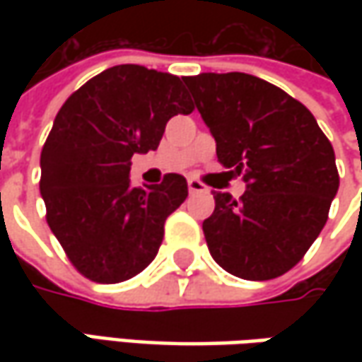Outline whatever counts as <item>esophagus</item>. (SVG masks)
<instances>
[{
  "mask_svg": "<svg viewBox=\"0 0 362 362\" xmlns=\"http://www.w3.org/2000/svg\"><path fill=\"white\" fill-rule=\"evenodd\" d=\"M187 187H189V193H203V191H207V187L203 185L199 179H189Z\"/></svg>",
  "mask_w": 362,
  "mask_h": 362,
  "instance_id": "esophagus-1",
  "label": "esophagus"
}]
</instances>
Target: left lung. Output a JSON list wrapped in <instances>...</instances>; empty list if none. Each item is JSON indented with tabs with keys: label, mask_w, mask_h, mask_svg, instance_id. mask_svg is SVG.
Returning <instances> with one entry per match:
<instances>
[{
	"label": "left lung",
	"mask_w": 362,
	"mask_h": 362,
	"mask_svg": "<svg viewBox=\"0 0 362 362\" xmlns=\"http://www.w3.org/2000/svg\"><path fill=\"white\" fill-rule=\"evenodd\" d=\"M214 134L217 160L242 175L240 202L216 193L203 221L209 254L243 280H272L298 264L339 191L332 145L313 112L262 78L205 72L183 78Z\"/></svg>",
	"instance_id": "1"
}]
</instances>
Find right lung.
<instances>
[{
    "label": "right lung",
    "instance_id": "obj_1",
    "mask_svg": "<svg viewBox=\"0 0 362 362\" xmlns=\"http://www.w3.org/2000/svg\"><path fill=\"white\" fill-rule=\"evenodd\" d=\"M191 110L181 78L136 64L100 72L62 105L42 148L40 193L49 230L82 276L117 284L155 259L187 181L169 173L132 187L131 159L155 151L169 119Z\"/></svg>",
    "mask_w": 362,
    "mask_h": 362
}]
</instances>
